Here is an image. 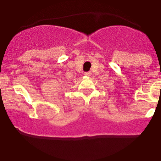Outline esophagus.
I'll use <instances>...</instances> for the list:
<instances>
[{
	"mask_svg": "<svg viewBox=\"0 0 161 161\" xmlns=\"http://www.w3.org/2000/svg\"><path fill=\"white\" fill-rule=\"evenodd\" d=\"M85 75H87V76H89V75H91V73H90V72H87V73H85Z\"/></svg>",
	"mask_w": 161,
	"mask_h": 161,
	"instance_id": "1",
	"label": "esophagus"
}]
</instances>
